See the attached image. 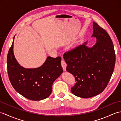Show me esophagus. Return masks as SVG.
Masks as SVG:
<instances>
[{"label":"esophagus","instance_id":"1","mask_svg":"<svg viewBox=\"0 0 121 121\" xmlns=\"http://www.w3.org/2000/svg\"><path fill=\"white\" fill-rule=\"evenodd\" d=\"M61 66H62L63 70L65 71H66V66H67V65H66V63L65 60H62V61H61Z\"/></svg>","mask_w":121,"mask_h":121}]
</instances>
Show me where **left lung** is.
I'll return each mask as SVG.
<instances>
[{"label":"left lung","instance_id":"left-lung-1","mask_svg":"<svg viewBox=\"0 0 121 121\" xmlns=\"http://www.w3.org/2000/svg\"><path fill=\"white\" fill-rule=\"evenodd\" d=\"M93 34L97 41L91 48L86 43L64 53L66 71L76 82L71 88L75 96L88 98L98 95L106 88L113 72L115 63L114 46L108 33L94 22Z\"/></svg>","mask_w":121,"mask_h":121}]
</instances>
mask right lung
<instances>
[{
  "label": "right lung",
  "instance_id": "right-lung-1",
  "mask_svg": "<svg viewBox=\"0 0 121 121\" xmlns=\"http://www.w3.org/2000/svg\"><path fill=\"white\" fill-rule=\"evenodd\" d=\"M13 43L14 39L7 59L8 74L12 86L17 92L29 100L38 101L47 98L52 92L54 81L63 72L61 58L48 56L39 68L25 69L17 63L14 57Z\"/></svg>",
  "mask_w": 121,
  "mask_h": 121
}]
</instances>
